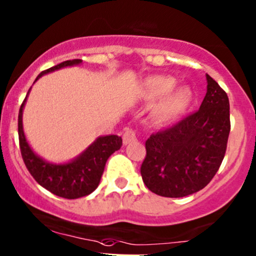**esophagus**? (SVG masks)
<instances>
[{"mask_svg": "<svg viewBox=\"0 0 256 256\" xmlns=\"http://www.w3.org/2000/svg\"><path fill=\"white\" fill-rule=\"evenodd\" d=\"M136 141H137V134L134 132V130H126L125 134H124V136H122L124 144L128 146V144H130V143H134Z\"/></svg>", "mask_w": 256, "mask_h": 256, "instance_id": "34e87169", "label": "esophagus"}]
</instances>
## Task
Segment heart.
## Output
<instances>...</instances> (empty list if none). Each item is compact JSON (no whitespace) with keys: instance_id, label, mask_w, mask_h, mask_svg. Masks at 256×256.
<instances>
[{"instance_id":"obj_1","label":"heart","mask_w":256,"mask_h":256,"mask_svg":"<svg viewBox=\"0 0 256 256\" xmlns=\"http://www.w3.org/2000/svg\"><path fill=\"white\" fill-rule=\"evenodd\" d=\"M176 78L171 75H153L142 82L141 96L147 100H160L152 109V116L159 124H169L187 110L193 100V91L188 86L175 87Z\"/></svg>"}]
</instances>
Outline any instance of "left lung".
I'll list each match as a JSON object with an SVG mask.
<instances>
[{"label":"left lung","instance_id":"8db88e82","mask_svg":"<svg viewBox=\"0 0 256 256\" xmlns=\"http://www.w3.org/2000/svg\"><path fill=\"white\" fill-rule=\"evenodd\" d=\"M206 94L199 110L146 141L141 175L148 190L181 198L212 181L222 162L231 124L226 92L206 74Z\"/></svg>","mask_w":256,"mask_h":256}]
</instances>
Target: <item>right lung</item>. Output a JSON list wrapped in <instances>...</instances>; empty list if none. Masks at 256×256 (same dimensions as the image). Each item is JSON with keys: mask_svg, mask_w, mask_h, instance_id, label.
Returning <instances> with one entry per match:
<instances>
[{"mask_svg": "<svg viewBox=\"0 0 256 256\" xmlns=\"http://www.w3.org/2000/svg\"><path fill=\"white\" fill-rule=\"evenodd\" d=\"M82 63L81 60H66L58 66L44 70L38 74L35 81L44 75L66 66H74ZM32 90V88H30ZM30 90L19 109L18 134L19 146L23 160L32 176L38 184L46 188L53 194L66 199H76L91 194L100 184L104 171L106 162L115 150H120L122 144V137L116 134L100 136L94 140L82 153L66 162H50L32 150L25 137L23 128V110Z\"/></svg>", "mask_w": 256, "mask_h": 256, "instance_id": "right-lung-1", "label": "right lung"}]
</instances>
